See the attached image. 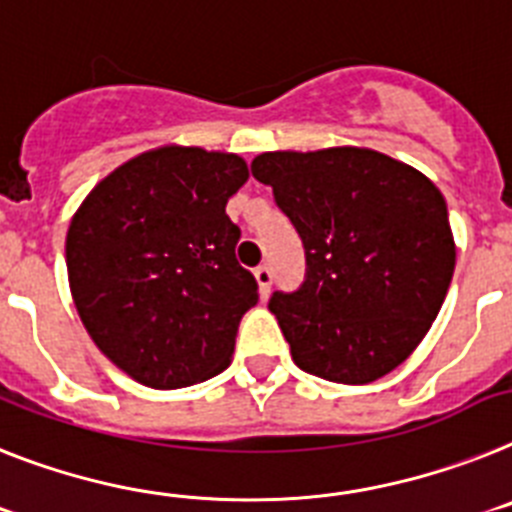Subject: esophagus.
I'll use <instances>...</instances> for the list:
<instances>
[{
	"label": "esophagus",
	"instance_id": "1",
	"mask_svg": "<svg viewBox=\"0 0 512 512\" xmlns=\"http://www.w3.org/2000/svg\"><path fill=\"white\" fill-rule=\"evenodd\" d=\"M255 278H257V286H260L262 296H268L270 286H273V270H270L268 265H260V268H255Z\"/></svg>",
	"mask_w": 512,
	"mask_h": 512
}]
</instances>
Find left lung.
Instances as JSON below:
<instances>
[{
    "label": "left lung",
    "instance_id": "left-lung-1",
    "mask_svg": "<svg viewBox=\"0 0 512 512\" xmlns=\"http://www.w3.org/2000/svg\"><path fill=\"white\" fill-rule=\"evenodd\" d=\"M255 180L299 231L306 278L268 309L293 363L335 384H371L428 335L456 268L441 190L381 151H265Z\"/></svg>",
    "mask_w": 512,
    "mask_h": 512
}]
</instances>
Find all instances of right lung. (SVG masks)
Here are the masks:
<instances>
[{
	"label": "right lung",
	"mask_w": 512,
	"mask_h": 512,
	"mask_svg": "<svg viewBox=\"0 0 512 512\" xmlns=\"http://www.w3.org/2000/svg\"><path fill=\"white\" fill-rule=\"evenodd\" d=\"M250 177L226 151L159 146L92 188L66 234L71 299L97 348L151 389L231 363L257 281L237 262L226 201Z\"/></svg>",
	"instance_id": "1"
}]
</instances>
